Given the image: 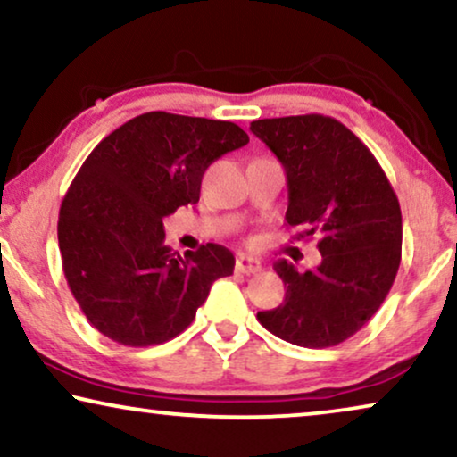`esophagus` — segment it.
<instances>
[{"label":"esophagus","instance_id":"obj_1","mask_svg":"<svg viewBox=\"0 0 457 457\" xmlns=\"http://www.w3.org/2000/svg\"><path fill=\"white\" fill-rule=\"evenodd\" d=\"M235 270L241 272V274H255L262 270V264L258 260L249 258V255H239L235 262Z\"/></svg>","mask_w":457,"mask_h":457}]
</instances>
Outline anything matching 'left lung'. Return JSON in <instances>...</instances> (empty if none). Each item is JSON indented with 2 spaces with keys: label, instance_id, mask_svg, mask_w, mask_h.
Listing matches in <instances>:
<instances>
[{
  "label": "left lung",
  "instance_id": "8db88e82",
  "mask_svg": "<svg viewBox=\"0 0 457 457\" xmlns=\"http://www.w3.org/2000/svg\"><path fill=\"white\" fill-rule=\"evenodd\" d=\"M287 172L285 220L318 235L320 266L297 272L287 262L274 270L285 302L258 312L266 330L293 345H339L377 314L402 262V210L370 149L330 116L303 114L252 122Z\"/></svg>",
  "mask_w": 457,
  "mask_h": 457
}]
</instances>
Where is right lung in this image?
<instances>
[{
    "instance_id": "obj_1",
    "label": "right lung",
    "mask_w": 457,
    "mask_h": 457,
    "mask_svg": "<svg viewBox=\"0 0 457 457\" xmlns=\"http://www.w3.org/2000/svg\"><path fill=\"white\" fill-rule=\"evenodd\" d=\"M241 127L147 112L110 133L83 162L62 199V268L91 327L127 347L183 333L235 258L205 243L179 255L164 243V216L197 204L204 172L247 145Z\"/></svg>"
}]
</instances>
